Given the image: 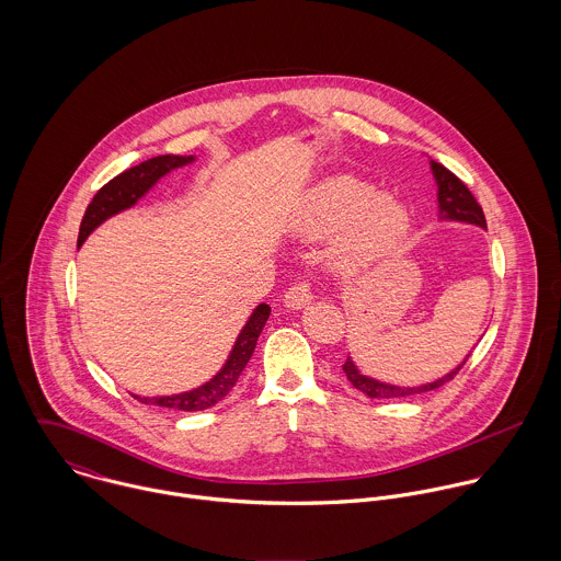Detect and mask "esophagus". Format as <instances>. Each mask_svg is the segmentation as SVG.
Returning <instances> with one entry per match:
<instances>
[{"label": "esophagus", "mask_w": 561, "mask_h": 561, "mask_svg": "<svg viewBox=\"0 0 561 561\" xmlns=\"http://www.w3.org/2000/svg\"><path fill=\"white\" fill-rule=\"evenodd\" d=\"M313 300V291H311V283L300 278L296 280L287 294H285V305L291 307V309H305L309 302Z\"/></svg>", "instance_id": "34e87169"}]
</instances>
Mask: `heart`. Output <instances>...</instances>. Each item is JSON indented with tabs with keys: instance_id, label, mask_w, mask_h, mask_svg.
<instances>
[{
	"instance_id": "heart-1",
	"label": "heart",
	"mask_w": 561,
	"mask_h": 561,
	"mask_svg": "<svg viewBox=\"0 0 561 561\" xmlns=\"http://www.w3.org/2000/svg\"><path fill=\"white\" fill-rule=\"evenodd\" d=\"M374 198V187L365 181L341 176L320 185L302 216L300 233L321 238L343 231L341 254L345 259H367L389 250L408 229V218L391 198Z\"/></svg>"
}]
</instances>
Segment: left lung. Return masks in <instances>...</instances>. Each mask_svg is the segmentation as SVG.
Instances as JSON below:
<instances>
[{
    "instance_id": "8db88e82",
    "label": "left lung",
    "mask_w": 561,
    "mask_h": 561,
    "mask_svg": "<svg viewBox=\"0 0 561 561\" xmlns=\"http://www.w3.org/2000/svg\"><path fill=\"white\" fill-rule=\"evenodd\" d=\"M432 170L438 183V203H440V218H449V220H460V222H471V225H480L485 227V216L481 211V205L476 201V196L471 194V190L443 163L432 161ZM469 358V356H467ZM467 363V360H465ZM465 363L449 371L445 378L423 385V387H393V385H385L378 380H371L367 376H363L356 365L350 360L343 363V371L347 376V380L354 385V389L363 391L367 398L371 400H393V398H408V396H416V393H427L434 391L438 387H443L445 382L454 380L458 376V371L465 367Z\"/></svg>"
}]
</instances>
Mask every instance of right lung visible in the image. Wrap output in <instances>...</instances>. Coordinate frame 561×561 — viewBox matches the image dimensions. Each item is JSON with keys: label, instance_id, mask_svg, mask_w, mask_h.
<instances>
[{"label": "right lung", "instance_id": "right-lung-1", "mask_svg": "<svg viewBox=\"0 0 561 561\" xmlns=\"http://www.w3.org/2000/svg\"><path fill=\"white\" fill-rule=\"evenodd\" d=\"M192 161V158H179V156H160V158H151V160L142 161L125 172H121L118 176H114L112 181H107L90 201L80 225V238L78 245L110 216L131 207L160 176L165 172H170L172 168H179L183 163ZM270 318V307L267 305H259L254 309V313L250 316L248 323L243 325V330L233 345V352L227 360V365L220 369V374H216L207 385L187 391V393H179V396H168V398H138L136 400L142 403H156L161 408H174V410H185V412H194V410H205L216 405L218 401L225 400L231 389L236 387V382L240 380L241 371L245 367V363L250 360L256 339L265 325V321Z\"/></svg>", "mask_w": 561, "mask_h": 561}]
</instances>
